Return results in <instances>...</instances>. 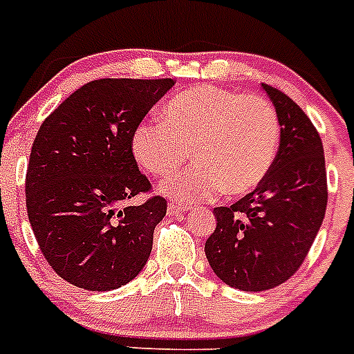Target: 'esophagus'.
<instances>
[{
  "label": "esophagus",
  "instance_id": "obj_1",
  "mask_svg": "<svg viewBox=\"0 0 354 354\" xmlns=\"http://www.w3.org/2000/svg\"><path fill=\"white\" fill-rule=\"evenodd\" d=\"M187 211V205H184V204H180V202H174V200H171L170 204H168V214H183V212H186Z\"/></svg>",
  "mask_w": 354,
  "mask_h": 354
}]
</instances>
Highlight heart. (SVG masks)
<instances>
[{"instance_id":"b5f03b06","label":"heart","mask_w":354,"mask_h":354,"mask_svg":"<svg viewBox=\"0 0 354 354\" xmlns=\"http://www.w3.org/2000/svg\"><path fill=\"white\" fill-rule=\"evenodd\" d=\"M162 122H143L131 152L150 175H168L189 158L196 162L168 177L162 195L180 202L245 195L270 174L280 145V122L270 102L216 86L177 93L161 108Z\"/></svg>"}]
</instances>
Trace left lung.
<instances>
[{
    "label": "left lung",
    "instance_id": "8db88e82",
    "mask_svg": "<svg viewBox=\"0 0 354 354\" xmlns=\"http://www.w3.org/2000/svg\"><path fill=\"white\" fill-rule=\"evenodd\" d=\"M280 122V145L270 174L230 207H216L205 257L221 282L259 292L289 280L305 261L326 212L324 150L296 102L261 84Z\"/></svg>",
    "mask_w": 354,
    "mask_h": 354
}]
</instances>
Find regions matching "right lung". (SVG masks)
Segmentation results:
<instances>
[{
    "instance_id": "1",
    "label": "right lung",
    "mask_w": 354,
    "mask_h": 354,
    "mask_svg": "<svg viewBox=\"0 0 354 354\" xmlns=\"http://www.w3.org/2000/svg\"><path fill=\"white\" fill-rule=\"evenodd\" d=\"M174 80H95L42 122L26 171V207L56 274L86 290L126 286L149 261L167 200L150 189L131 136Z\"/></svg>"
}]
</instances>
